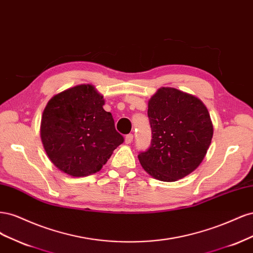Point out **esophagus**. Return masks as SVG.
I'll list each match as a JSON object with an SVG mask.
<instances>
[{"label": "esophagus", "mask_w": 253, "mask_h": 253, "mask_svg": "<svg viewBox=\"0 0 253 253\" xmlns=\"http://www.w3.org/2000/svg\"><path fill=\"white\" fill-rule=\"evenodd\" d=\"M133 134H127L126 137H125V142L126 144H129L132 141H133Z\"/></svg>", "instance_id": "34e87169"}]
</instances>
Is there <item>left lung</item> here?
<instances>
[{
	"mask_svg": "<svg viewBox=\"0 0 253 253\" xmlns=\"http://www.w3.org/2000/svg\"><path fill=\"white\" fill-rule=\"evenodd\" d=\"M150 148L138 158L144 171L162 181H176L201 165L213 136L208 110L196 98L173 87H160L148 104Z\"/></svg>",
	"mask_w": 253,
	"mask_h": 253,
	"instance_id": "left-lung-1",
	"label": "left lung"
}]
</instances>
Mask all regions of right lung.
Returning <instances> with one entry per match:
<instances>
[{"label": "right lung", "mask_w": 253, "mask_h": 253, "mask_svg": "<svg viewBox=\"0 0 253 253\" xmlns=\"http://www.w3.org/2000/svg\"><path fill=\"white\" fill-rule=\"evenodd\" d=\"M103 105V96L91 84H80L55 95L45 106L41 140L60 171L74 177L94 174L124 142Z\"/></svg>", "instance_id": "add662e5"}]
</instances>
